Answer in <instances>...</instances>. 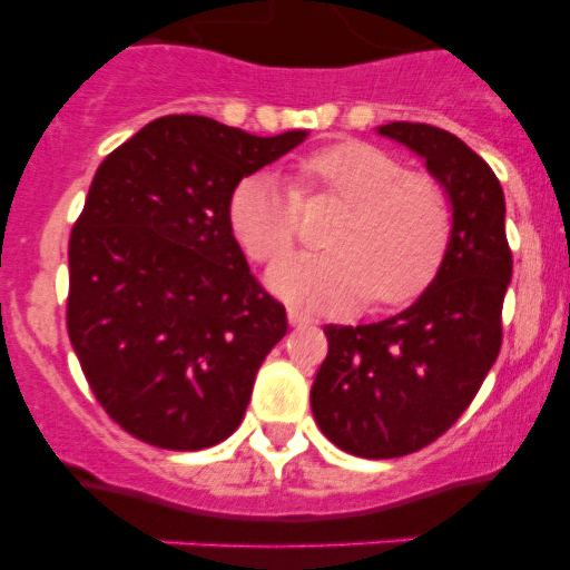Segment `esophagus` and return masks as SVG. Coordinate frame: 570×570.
Returning a JSON list of instances; mask_svg holds the SVG:
<instances>
[{"label": "esophagus", "mask_w": 570, "mask_h": 570, "mask_svg": "<svg viewBox=\"0 0 570 570\" xmlns=\"http://www.w3.org/2000/svg\"><path fill=\"white\" fill-rule=\"evenodd\" d=\"M286 317H289V326H312V323H315V315H309V312H303V309H295V306H289Z\"/></svg>", "instance_id": "obj_1"}]
</instances>
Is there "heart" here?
I'll return each mask as SVG.
<instances>
[{
    "label": "heart",
    "instance_id": "obj_1",
    "mask_svg": "<svg viewBox=\"0 0 570 570\" xmlns=\"http://www.w3.org/2000/svg\"><path fill=\"white\" fill-rule=\"evenodd\" d=\"M312 188L348 202L321 253H289L267 269V286L301 309H351L368 297L391 306L416 297L439 269L453 230V210L433 177L371 142H340L303 165ZM301 196L281 174L244 177L230 196V225L253 258L292 247Z\"/></svg>",
    "mask_w": 570,
    "mask_h": 570
}]
</instances>
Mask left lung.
<instances>
[{
    "label": "left lung",
    "mask_w": 570,
    "mask_h": 570,
    "mask_svg": "<svg viewBox=\"0 0 570 570\" xmlns=\"http://www.w3.org/2000/svg\"><path fill=\"white\" fill-rule=\"evenodd\" d=\"M376 135L424 159L450 199L453 230L435 278L405 312L323 328L328 354L312 385V413L345 453L399 459L453 428L498 360L512 253L501 183L464 140L399 120Z\"/></svg>",
    "instance_id": "obj_1"
}]
</instances>
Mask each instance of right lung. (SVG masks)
Masks as SVG:
<instances>
[{
    "mask_svg": "<svg viewBox=\"0 0 570 570\" xmlns=\"http://www.w3.org/2000/svg\"><path fill=\"white\" fill-rule=\"evenodd\" d=\"M306 137L168 115L100 163L69 236L67 332L104 411L135 439L185 453L242 424L286 309L249 275L230 196Z\"/></svg>",
    "mask_w": 570,
    "mask_h": 570,
    "instance_id": "1",
    "label": "right lung"
}]
</instances>
